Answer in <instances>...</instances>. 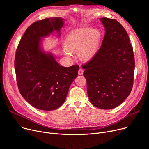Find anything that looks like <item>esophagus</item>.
<instances>
[{
    "instance_id": "34e87169",
    "label": "esophagus",
    "mask_w": 149,
    "mask_h": 149,
    "mask_svg": "<svg viewBox=\"0 0 149 149\" xmlns=\"http://www.w3.org/2000/svg\"><path fill=\"white\" fill-rule=\"evenodd\" d=\"M78 73V74L80 75H82L83 73H84V70H83L82 68H80V69H79Z\"/></svg>"
}]
</instances>
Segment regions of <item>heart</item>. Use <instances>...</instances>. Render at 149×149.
<instances>
[{"instance_id":"1","label":"heart","mask_w":149,"mask_h":149,"mask_svg":"<svg viewBox=\"0 0 149 149\" xmlns=\"http://www.w3.org/2000/svg\"><path fill=\"white\" fill-rule=\"evenodd\" d=\"M102 39V33L97 28H79L72 30L65 37L63 45L68 51L65 54L77 52L82 62H89L97 55Z\"/></svg>"}]
</instances>
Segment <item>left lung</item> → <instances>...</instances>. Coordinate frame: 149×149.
<instances>
[{"label": "left lung", "mask_w": 149, "mask_h": 149, "mask_svg": "<svg viewBox=\"0 0 149 149\" xmlns=\"http://www.w3.org/2000/svg\"><path fill=\"white\" fill-rule=\"evenodd\" d=\"M105 35L95 56L82 66L87 94L96 107L110 110L129 95L134 72L133 47L125 29L115 19H100Z\"/></svg>", "instance_id": "8db88e82"}]
</instances>
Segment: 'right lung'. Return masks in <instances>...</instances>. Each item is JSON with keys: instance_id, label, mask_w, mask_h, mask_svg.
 <instances>
[{"instance_id": "1", "label": "right lung", "mask_w": 149, "mask_h": 149, "mask_svg": "<svg viewBox=\"0 0 149 149\" xmlns=\"http://www.w3.org/2000/svg\"><path fill=\"white\" fill-rule=\"evenodd\" d=\"M64 19L55 17L38 20L29 26L16 52L15 69L19 92L33 107L56 110L65 102L79 66L60 65L51 52L42 48V39L56 31L58 36Z\"/></svg>"}]
</instances>
